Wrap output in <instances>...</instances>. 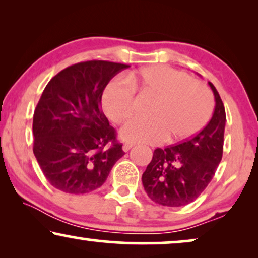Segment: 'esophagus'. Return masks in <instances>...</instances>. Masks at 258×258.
<instances>
[{
  "mask_svg": "<svg viewBox=\"0 0 258 258\" xmlns=\"http://www.w3.org/2000/svg\"><path fill=\"white\" fill-rule=\"evenodd\" d=\"M134 147V144H132V143H124L123 144V151H129L130 149H132V148Z\"/></svg>",
  "mask_w": 258,
  "mask_h": 258,
  "instance_id": "1",
  "label": "esophagus"
}]
</instances>
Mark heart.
<instances>
[{"mask_svg": "<svg viewBox=\"0 0 258 258\" xmlns=\"http://www.w3.org/2000/svg\"><path fill=\"white\" fill-rule=\"evenodd\" d=\"M151 98L147 119H134L121 130V137L132 143L184 141L207 124L213 112V96L206 84L192 80L181 70L168 66L144 67L115 80L104 89L102 107L114 123H123L134 115L135 94Z\"/></svg>", "mask_w": 258, "mask_h": 258, "instance_id": "obj_1", "label": "heart"}]
</instances>
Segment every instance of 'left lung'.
<instances>
[{
	"label": "left lung",
	"instance_id": "obj_1",
	"mask_svg": "<svg viewBox=\"0 0 258 258\" xmlns=\"http://www.w3.org/2000/svg\"><path fill=\"white\" fill-rule=\"evenodd\" d=\"M215 110L209 123L195 136L163 149H155L153 160L142 175L144 190L155 203L183 207L204 191L222 160L225 109L220 94L209 82Z\"/></svg>",
	"mask_w": 258,
	"mask_h": 258
}]
</instances>
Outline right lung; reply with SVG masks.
I'll list each match as a JSON object with an SVG mask.
<instances>
[{
  "mask_svg": "<svg viewBox=\"0 0 258 258\" xmlns=\"http://www.w3.org/2000/svg\"><path fill=\"white\" fill-rule=\"evenodd\" d=\"M129 66L87 61L49 81L34 111L33 151L47 181L67 194L100 188L124 155L116 130L102 111V94Z\"/></svg>",
  "mask_w": 258,
  "mask_h": 258,
  "instance_id": "add662e5",
  "label": "right lung"
}]
</instances>
